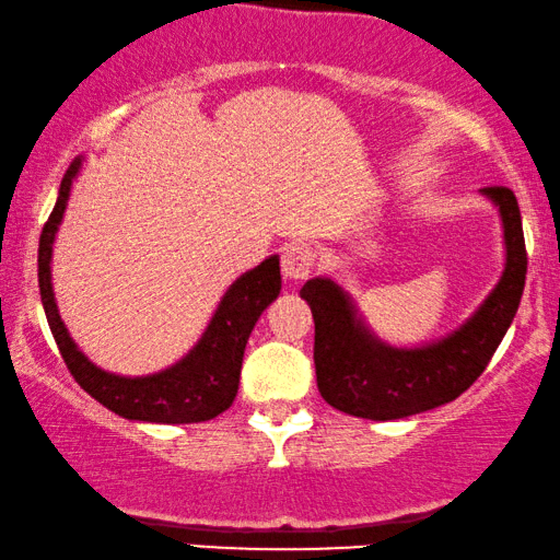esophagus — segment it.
Listing matches in <instances>:
<instances>
[{"label": "esophagus", "instance_id": "esophagus-1", "mask_svg": "<svg viewBox=\"0 0 560 560\" xmlns=\"http://www.w3.org/2000/svg\"><path fill=\"white\" fill-rule=\"evenodd\" d=\"M282 272L290 280H305L316 267V249L305 242H290L285 249H282Z\"/></svg>", "mask_w": 560, "mask_h": 560}]
</instances>
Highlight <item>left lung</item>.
<instances>
[{"label": "left lung", "mask_w": 560, "mask_h": 560, "mask_svg": "<svg viewBox=\"0 0 560 560\" xmlns=\"http://www.w3.org/2000/svg\"><path fill=\"white\" fill-rule=\"evenodd\" d=\"M481 194L500 206L508 265L492 295L448 339L393 349L366 331L336 282H305L301 295L316 320L318 389L331 408L370 420L408 418L456 400L487 370L523 298L527 252L515 194L504 186L481 188Z\"/></svg>", "instance_id": "8db88e82"}]
</instances>
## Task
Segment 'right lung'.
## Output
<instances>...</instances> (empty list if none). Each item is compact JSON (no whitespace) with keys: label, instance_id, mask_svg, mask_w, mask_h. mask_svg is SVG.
I'll list each match as a JSON object with an SVG mask.
<instances>
[{"label":"right lung","instance_id":"1","mask_svg":"<svg viewBox=\"0 0 560 560\" xmlns=\"http://www.w3.org/2000/svg\"><path fill=\"white\" fill-rule=\"evenodd\" d=\"M79 165L81 160H73L60 180L58 201L45 221L40 249H37V282H40L43 308L68 372L94 400L121 418L144 420V423H201V420L217 418L234 402L236 389H240L244 347H247L252 328L280 293L278 257L265 259L255 270L244 272L226 290L201 341L171 370L148 374V377H119V374L98 370L68 336L50 285L52 240L63 219Z\"/></svg>","mask_w":560,"mask_h":560}]
</instances>
